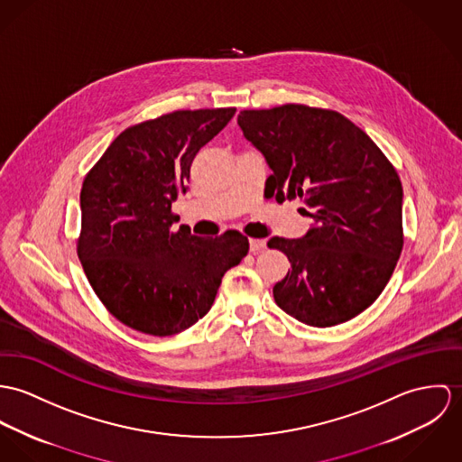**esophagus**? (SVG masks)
<instances>
[{
	"mask_svg": "<svg viewBox=\"0 0 462 462\" xmlns=\"http://www.w3.org/2000/svg\"><path fill=\"white\" fill-rule=\"evenodd\" d=\"M265 248V241L263 239H250V252L256 254L262 252Z\"/></svg>",
	"mask_w": 462,
	"mask_h": 462,
	"instance_id": "esophagus-1",
	"label": "esophagus"
}]
</instances>
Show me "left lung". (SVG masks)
I'll return each mask as SVG.
<instances>
[{"label":"left lung","mask_w":462,"mask_h":462,"mask_svg":"<svg viewBox=\"0 0 462 462\" xmlns=\"http://www.w3.org/2000/svg\"><path fill=\"white\" fill-rule=\"evenodd\" d=\"M237 124L273 170L269 199H300L298 210L313 219L305 237L267 243L291 262L273 289L276 305L317 328L356 317L379 298L402 254L397 170L365 131L333 109H245Z\"/></svg>","instance_id":"left-lung-1"}]
</instances>
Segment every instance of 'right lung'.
<instances>
[{
  "label": "right lung",
  "instance_id": "obj_1",
  "mask_svg": "<svg viewBox=\"0 0 462 462\" xmlns=\"http://www.w3.org/2000/svg\"><path fill=\"white\" fill-rule=\"evenodd\" d=\"M236 107L179 109L122 131L81 188L78 256L106 310L154 337L184 331L212 307L223 274L248 255L236 230L210 239L171 230L195 155Z\"/></svg>",
  "mask_w": 462,
  "mask_h": 462
}]
</instances>
